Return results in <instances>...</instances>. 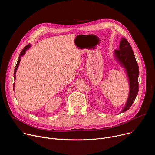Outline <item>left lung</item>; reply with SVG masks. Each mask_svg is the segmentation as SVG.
<instances>
[{
	"label": "left lung",
	"mask_w": 155,
	"mask_h": 155,
	"mask_svg": "<svg viewBox=\"0 0 155 155\" xmlns=\"http://www.w3.org/2000/svg\"><path fill=\"white\" fill-rule=\"evenodd\" d=\"M115 60L120 64L126 72L129 85V92L125 106L120 113L125 112L131 107L137 96L139 91L138 78L139 71L138 64L130 44L124 37L121 38L118 50L114 53Z\"/></svg>",
	"instance_id": "8db88e82"
}]
</instances>
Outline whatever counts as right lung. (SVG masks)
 I'll list each match as a JSON object with an SVG mask.
<instances>
[{
	"mask_svg": "<svg viewBox=\"0 0 155 155\" xmlns=\"http://www.w3.org/2000/svg\"><path fill=\"white\" fill-rule=\"evenodd\" d=\"M31 44H29V45H26V46L24 48V49L21 51V53H20V54H19V58H18V62H17L16 65L15 69V71H14V80H16V76H15V74H16V71H17V69H18V67H19V62H20L21 58V57H22V56H23L26 54V51H27L28 50H29V49L31 48ZM15 83H14V84H13V89L15 88Z\"/></svg>",
	"mask_w": 155,
	"mask_h": 155,
	"instance_id": "right-lung-1",
	"label": "right lung"
}]
</instances>
